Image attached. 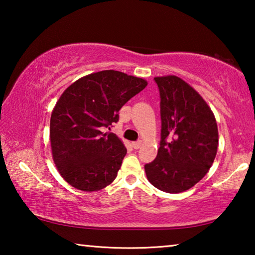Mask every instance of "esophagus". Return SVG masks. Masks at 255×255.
Masks as SVG:
<instances>
[{
	"label": "esophagus",
	"mask_w": 255,
	"mask_h": 255,
	"mask_svg": "<svg viewBox=\"0 0 255 255\" xmlns=\"http://www.w3.org/2000/svg\"><path fill=\"white\" fill-rule=\"evenodd\" d=\"M131 146L135 149H138V148H140V146H141V141L140 140H138V141H132L131 143Z\"/></svg>",
	"instance_id": "obj_1"
}]
</instances>
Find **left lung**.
<instances>
[{
	"mask_svg": "<svg viewBox=\"0 0 255 255\" xmlns=\"http://www.w3.org/2000/svg\"><path fill=\"white\" fill-rule=\"evenodd\" d=\"M161 96V143L145 165L147 180L169 193L189 190L207 174L218 148V128L210 107L175 75L156 76Z\"/></svg>",
	"mask_w": 255,
	"mask_h": 255,
	"instance_id": "1",
	"label": "left lung"
}]
</instances>
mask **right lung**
Here are the masks:
<instances>
[{
    "label": "right lung",
    "mask_w": 255,
    "mask_h": 255,
    "mask_svg": "<svg viewBox=\"0 0 255 255\" xmlns=\"http://www.w3.org/2000/svg\"><path fill=\"white\" fill-rule=\"evenodd\" d=\"M146 85L140 77L108 70L81 77L63 92L49 136L54 163L68 184L92 192L114 182L127 149L102 128L117 123L122 107Z\"/></svg>",
    "instance_id": "add662e5"
}]
</instances>
